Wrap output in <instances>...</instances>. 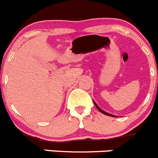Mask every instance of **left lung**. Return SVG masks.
Here are the masks:
<instances>
[{
    "instance_id": "1",
    "label": "left lung",
    "mask_w": 158,
    "mask_h": 158,
    "mask_svg": "<svg viewBox=\"0 0 158 158\" xmlns=\"http://www.w3.org/2000/svg\"><path fill=\"white\" fill-rule=\"evenodd\" d=\"M94 104H95V106L96 107H97V108L98 109V110H100V111H101V113H103V114H106V115H108V116H111V117H116V116H114V115H112V114H108V113H107V112H105V111H104V110H101V108H100L99 107H98V106L97 105V104H96L95 102H94Z\"/></svg>"
}]
</instances>
